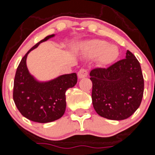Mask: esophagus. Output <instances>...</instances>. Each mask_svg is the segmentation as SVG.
Instances as JSON below:
<instances>
[{"mask_svg":"<svg viewBox=\"0 0 155 155\" xmlns=\"http://www.w3.org/2000/svg\"><path fill=\"white\" fill-rule=\"evenodd\" d=\"M87 75H88V72L86 69H84V68H82V69L79 70V71L78 72V77L79 79H83V78L87 77Z\"/></svg>","mask_w":155,"mask_h":155,"instance_id":"1","label":"esophagus"}]
</instances>
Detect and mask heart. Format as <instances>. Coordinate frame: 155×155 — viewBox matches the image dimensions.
Wrapping results in <instances>:
<instances>
[{
  "label": "heart",
  "instance_id": "obj_1",
  "mask_svg": "<svg viewBox=\"0 0 155 155\" xmlns=\"http://www.w3.org/2000/svg\"><path fill=\"white\" fill-rule=\"evenodd\" d=\"M84 54L89 58H96L100 64H111L119 56V50L116 45H110L104 40L94 39L86 42L83 47Z\"/></svg>",
  "mask_w": 155,
  "mask_h": 155
}]
</instances>
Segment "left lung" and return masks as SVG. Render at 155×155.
<instances>
[{
    "label": "left lung",
    "instance_id": "8db88e82",
    "mask_svg": "<svg viewBox=\"0 0 155 155\" xmlns=\"http://www.w3.org/2000/svg\"><path fill=\"white\" fill-rule=\"evenodd\" d=\"M90 76L93 106L99 116L123 120L131 117L140 107L144 79L140 62L129 50L124 59L107 68L93 69Z\"/></svg>",
    "mask_w": 155,
    "mask_h": 155
}]
</instances>
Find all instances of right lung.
<instances>
[{
	"label": "right lung",
	"mask_w": 155,
	"mask_h": 155,
	"mask_svg": "<svg viewBox=\"0 0 155 155\" xmlns=\"http://www.w3.org/2000/svg\"><path fill=\"white\" fill-rule=\"evenodd\" d=\"M54 36L40 41L26 53L17 68L13 87V100L20 113L36 123H46L61 118L66 108L65 92L77 82L76 73L58 76L50 82H39L31 76L27 68L28 53L39 44Z\"/></svg>",
	"instance_id": "1"
}]
</instances>
